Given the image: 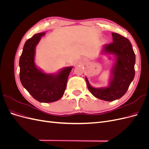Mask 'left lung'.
Listing matches in <instances>:
<instances>
[{"label": "left lung", "mask_w": 149, "mask_h": 149, "mask_svg": "<svg viewBox=\"0 0 149 149\" xmlns=\"http://www.w3.org/2000/svg\"><path fill=\"white\" fill-rule=\"evenodd\" d=\"M113 42L106 45L104 50L114 53L117 61L112 68L113 78L109 87L94 88L89 84L87 78L88 88L93 95L100 100L113 101L123 97L127 92L135 76L134 65L136 55L129 40L121 35L112 33Z\"/></svg>", "instance_id": "1"}]
</instances>
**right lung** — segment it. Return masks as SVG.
Listing matches in <instances>:
<instances>
[{
    "instance_id": "obj_1",
    "label": "right lung",
    "mask_w": 149,
    "mask_h": 149,
    "mask_svg": "<svg viewBox=\"0 0 149 149\" xmlns=\"http://www.w3.org/2000/svg\"><path fill=\"white\" fill-rule=\"evenodd\" d=\"M45 32L34 35L26 40L20 57V79L23 86L36 100L55 102L63 96L72 67H68L56 75L45 74L34 63L35 47Z\"/></svg>"
}]
</instances>
